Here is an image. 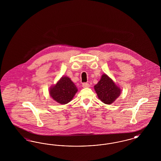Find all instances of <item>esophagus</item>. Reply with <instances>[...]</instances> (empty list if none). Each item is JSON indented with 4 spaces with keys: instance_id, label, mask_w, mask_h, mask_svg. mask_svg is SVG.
Here are the masks:
<instances>
[{
    "instance_id": "1",
    "label": "esophagus",
    "mask_w": 161,
    "mask_h": 161,
    "mask_svg": "<svg viewBox=\"0 0 161 161\" xmlns=\"http://www.w3.org/2000/svg\"><path fill=\"white\" fill-rule=\"evenodd\" d=\"M82 86H83V87H84V88H87V87H89L90 85L88 84V83H83V84H82Z\"/></svg>"
}]
</instances>
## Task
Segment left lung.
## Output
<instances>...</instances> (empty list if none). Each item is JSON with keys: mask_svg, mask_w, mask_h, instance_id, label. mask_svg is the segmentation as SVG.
Segmentation results:
<instances>
[{"mask_svg": "<svg viewBox=\"0 0 161 161\" xmlns=\"http://www.w3.org/2000/svg\"><path fill=\"white\" fill-rule=\"evenodd\" d=\"M94 89L98 98L106 104H111L120 95L121 90L112 78L104 74L99 82L94 86Z\"/></svg>", "mask_w": 161, "mask_h": 161, "instance_id": "obj_1", "label": "left lung"}]
</instances>
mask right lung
<instances>
[{
	"label": "right lung",
	"instance_id": "add662e5",
	"mask_svg": "<svg viewBox=\"0 0 161 161\" xmlns=\"http://www.w3.org/2000/svg\"><path fill=\"white\" fill-rule=\"evenodd\" d=\"M78 91L77 87L70 78L63 76L49 89L51 98L61 104H66L73 99Z\"/></svg>",
	"mask_w": 161,
	"mask_h": 161
}]
</instances>
